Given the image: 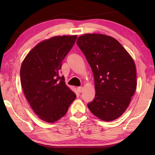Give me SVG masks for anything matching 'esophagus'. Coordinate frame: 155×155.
I'll return each mask as SVG.
<instances>
[{
  "mask_svg": "<svg viewBox=\"0 0 155 155\" xmlns=\"http://www.w3.org/2000/svg\"><path fill=\"white\" fill-rule=\"evenodd\" d=\"M83 88L82 87H78L77 88V91H78V93H82V91H83Z\"/></svg>",
  "mask_w": 155,
  "mask_h": 155,
  "instance_id": "1",
  "label": "esophagus"
}]
</instances>
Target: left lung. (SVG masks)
Listing matches in <instances>:
<instances>
[{
	"label": "left lung",
	"mask_w": 155,
	"mask_h": 155,
	"mask_svg": "<svg viewBox=\"0 0 155 155\" xmlns=\"http://www.w3.org/2000/svg\"><path fill=\"white\" fill-rule=\"evenodd\" d=\"M93 72L95 97L88 103L89 110L104 121L120 117L129 104L137 88L133 59L120 42L102 34H86L78 38Z\"/></svg>",
	"instance_id": "1"
}]
</instances>
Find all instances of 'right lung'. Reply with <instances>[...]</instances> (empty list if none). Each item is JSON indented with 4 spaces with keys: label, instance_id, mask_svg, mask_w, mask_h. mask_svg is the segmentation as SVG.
Segmentation results:
<instances>
[{
    "label": "right lung",
    "instance_id": "obj_1",
    "mask_svg": "<svg viewBox=\"0 0 155 155\" xmlns=\"http://www.w3.org/2000/svg\"><path fill=\"white\" fill-rule=\"evenodd\" d=\"M77 36H57L32 49L23 61L21 82L32 110L41 120L54 123L67 113L77 96L60 75L62 62Z\"/></svg>",
    "mask_w": 155,
    "mask_h": 155
}]
</instances>
